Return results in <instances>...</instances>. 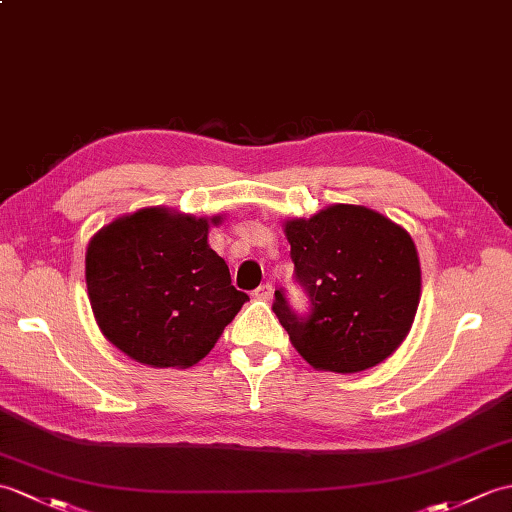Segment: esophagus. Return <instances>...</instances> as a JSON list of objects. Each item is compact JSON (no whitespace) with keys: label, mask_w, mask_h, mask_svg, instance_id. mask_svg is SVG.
<instances>
[{"label":"esophagus","mask_w":512,"mask_h":512,"mask_svg":"<svg viewBox=\"0 0 512 512\" xmlns=\"http://www.w3.org/2000/svg\"><path fill=\"white\" fill-rule=\"evenodd\" d=\"M272 294H275V288H272V283H264V285H259V288L255 290V299L270 301Z\"/></svg>","instance_id":"1"}]
</instances>
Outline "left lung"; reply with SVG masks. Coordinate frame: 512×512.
<instances>
[{
    "instance_id": "obj_1",
    "label": "left lung",
    "mask_w": 512,
    "mask_h": 512,
    "mask_svg": "<svg viewBox=\"0 0 512 512\" xmlns=\"http://www.w3.org/2000/svg\"><path fill=\"white\" fill-rule=\"evenodd\" d=\"M296 279L312 314L275 292L279 323L316 371L360 373L388 360L410 334L421 301L417 246L401 224L362 205H329L283 222Z\"/></svg>"
}]
</instances>
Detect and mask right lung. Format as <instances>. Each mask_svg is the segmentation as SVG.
<instances>
[{"label": "right lung", "mask_w": 512, "mask_h": 512, "mask_svg": "<svg viewBox=\"0 0 512 512\" xmlns=\"http://www.w3.org/2000/svg\"><path fill=\"white\" fill-rule=\"evenodd\" d=\"M222 220L144 207L89 240L85 279L95 323L130 360L194 366L248 301L207 240Z\"/></svg>", "instance_id": "1"}]
</instances>
